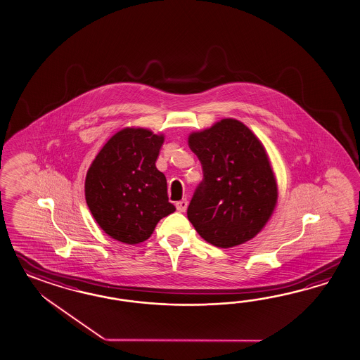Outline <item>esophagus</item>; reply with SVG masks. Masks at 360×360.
<instances>
[{
  "mask_svg": "<svg viewBox=\"0 0 360 360\" xmlns=\"http://www.w3.org/2000/svg\"><path fill=\"white\" fill-rule=\"evenodd\" d=\"M187 205H188V202H187L186 199H184V200H179V202H176V211L186 212V210H187Z\"/></svg>",
  "mask_w": 360,
  "mask_h": 360,
  "instance_id": "obj_1",
  "label": "esophagus"
}]
</instances>
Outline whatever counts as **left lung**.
<instances>
[{
  "label": "left lung",
  "instance_id": "obj_1",
  "mask_svg": "<svg viewBox=\"0 0 360 360\" xmlns=\"http://www.w3.org/2000/svg\"><path fill=\"white\" fill-rule=\"evenodd\" d=\"M188 146L204 176L187 208L195 230L221 248L252 239L272 216L278 196L262 141L243 123L225 118L190 134Z\"/></svg>",
  "mask_w": 360,
  "mask_h": 360
}]
</instances>
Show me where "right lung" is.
<instances>
[{"label":"right lung","mask_w":360,"mask_h":360,"mask_svg":"<svg viewBox=\"0 0 360 360\" xmlns=\"http://www.w3.org/2000/svg\"><path fill=\"white\" fill-rule=\"evenodd\" d=\"M164 135L126 127L115 134L88 169V208L109 237L127 245L147 240L158 221L176 211L167 178L156 167Z\"/></svg>","instance_id":"add662e5"}]
</instances>
